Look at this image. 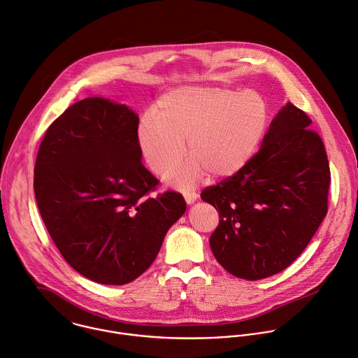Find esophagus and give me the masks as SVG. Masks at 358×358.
Wrapping results in <instances>:
<instances>
[{"label": "esophagus", "mask_w": 358, "mask_h": 358, "mask_svg": "<svg viewBox=\"0 0 358 358\" xmlns=\"http://www.w3.org/2000/svg\"><path fill=\"white\" fill-rule=\"evenodd\" d=\"M184 198H185V202L188 205H191V203H194L198 199V194L195 191H185L184 192Z\"/></svg>", "instance_id": "obj_1"}]
</instances>
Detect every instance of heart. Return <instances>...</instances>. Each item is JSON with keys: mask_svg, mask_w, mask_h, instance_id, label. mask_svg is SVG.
<instances>
[{"mask_svg": "<svg viewBox=\"0 0 358 358\" xmlns=\"http://www.w3.org/2000/svg\"><path fill=\"white\" fill-rule=\"evenodd\" d=\"M268 124L266 106L252 90L191 86L163 94L138 125V143L149 167L167 177L187 150L192 156L173 177L192 188L208 171L217 178L238 173L254 156Z\"/></svg>", "mask_w": 358, "mask_h": 358, "instance_id": "heart-1", "label": "heart"}]
</instances>
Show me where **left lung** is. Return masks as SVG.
<instances>
[{
  "label": "left lung",
  "instance_id": "8db88e82",
  "mask_svg": "<svg viewBox=\"0 0 358 358\" xmlns=\"http://www.w3.org/2000/svg\"><path fill=\"white\" fill-rule=\"evenodd\" d=\"M311 124L289 101L245 167L201 194L219 213L212 252L236 278L261 280L290 266L328 213L329 162Z\"/></svg>",
  "mask_w": 358,
  "mask_h": 358
}]
</instances>
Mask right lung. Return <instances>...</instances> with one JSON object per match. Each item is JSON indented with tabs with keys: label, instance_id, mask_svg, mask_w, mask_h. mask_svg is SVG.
I'll return each mask as SVG.
<instances>
[{
	"label": "right lung",
	"instance_id": "1",
	"mask_svg": "<svg viewBox=\"0 0 358 358\" xmlns=\"http://www.w3.org/2000/svg\"><path fill=\"white\" fill-rule=\"evenodd\" d=\"M138 125L125 104L87 97L48 127L36 157L48 234L78 273L101 285L141 276L187 209L178 192L152 195L159 180L141 162Z\"/></svg>",
	"mask_w": 358,
	"mask_h": 358
}]
</instances>
